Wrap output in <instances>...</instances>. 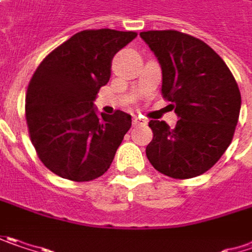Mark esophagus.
<instances>
[{
	"label": "esophagus",
	"mask_w": 252,
	"mask_h": 252,
	"mask_svg": "<svg viewBox=\"0 0 252 252\" xmlns=\"http://www.w3.org/2000/svg\"><path fill=\"white\" fill-rule=\"evenodd\" d=\"M132 124H134V126L147 124V120H145V118H142V117H140V115H134V117H132Z\"/></svg>",
	"instance_id": "1"
}]
</instances>
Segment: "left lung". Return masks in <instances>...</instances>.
<instances>
[{
    "mask_svg": "<svg viewBox=\"0 0 252 252\" xmlns=\"http://www.w3.org/2000/svg\"><path fill=\"white\" fill-rule=\"evenodd\" d=\"M162 69L161 93L178 115L175 128L150 121L153 140L147 157L172 178H192L208 171L232 141L241 108L234 75L217 52L198 38L178 31H144Z\"/></svg>",
    "mask_w": 252,
    "mask_h": 252,
    "instance_id": "1",
    "label": "left lung"
}]
</instances>
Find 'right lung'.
<instances>
[{
  "mask_svg": "<svg viewBox=\"0 0 252 252\" xmlns=\"http://www.w3.org/2000/svg\"><path fill=\"white\" fill-rule=\"evenodd\" d=\"M135 37L132 31L108 28L77 32L34 72L25 117L38 157L54 174L82 183L110 168L131 128V115L120 110L98 115L94 101L110 81L114 55Z\"/></svg>",
  "mask_w": 252,
  "mask_h": 252,
  "instance_id": "1",
  "label": "right lung"
}]
</instances>
